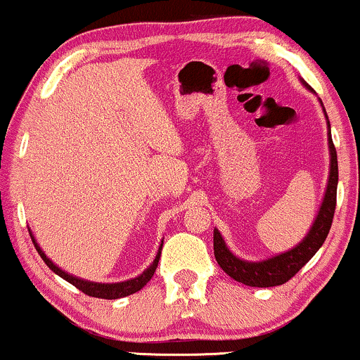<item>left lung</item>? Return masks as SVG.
Here are the masks:
<instances>
[{
    "instance_id": "8db88e82",
    "label": "left lung",
    "mask_w": 360,
    "mask_h": 360,
    "mask_svg": "<svg viewBox=\"0 0 360 360\" xmlns=\"http://www.w3.org/2000/svg\"><path fill=\"white\" fill-rule=\"evenodd\" d=\"M303 84L309 89L307 82L303 81ZM326 125H328L330 176H328V184H326L325 198L320 206V212H318L316 220L313 221V226L309 229L308 235L298 243V245L292 247L291 250L284 252V254L274 255V257L266 259V260H260V262H249V260H242L235 257L232 252L229 250V247L225 245V240L221 238L220 232L214 229L213 232L214 259H217L218 266H220L232 279L252 288L279 286V284L288 283V281L291 279L292 276H295L296 272H298L301 267H303L304 264H307L308 260L316 254L318 249L323 245L326 235L330 232V226H332L333 213H335L337 184H338L337 150L332 142L328 118H326Z\"/></svg>"
}]
</instances>
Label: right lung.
Here are the masks:
<instances>
[{"instance_id":"add662e5","label":"right lung","mask_w":360,"mask_h":360,"mask_svg":"<svg viewBox=\"0 0 360 360\" xmlns=\"http://www.w3.org/2000/svg\"><path fill=\"white\" fill-rule=\"evenodd\" d=\"M28 232H30V230H28ZM30 237H32V242H34L37 252H39L40 257L44 259V262L47 264L49 269H52L57 276H60L62 279H65L68 283H71L72 286H76L77 289H79V291L84 292V295L93 296V298H101V300H118V298H123V296L134 295V292L140 291V289L146 286L148 281L152 279V276H154V272L157 269V264H159V259H160V250H162V243H160L159 252H157L154 262H152L150 266H148L147 269L142 272V274L137 276V278L123 281V283H110V284L91 283V281L74 278V276L68 274L65 271H62L60 267H57L56 264H53L52 260L44 254V250L40 249L39 243L35 242V238H34V235H32V232H30Z\"/></svg>"}]
</instances>
